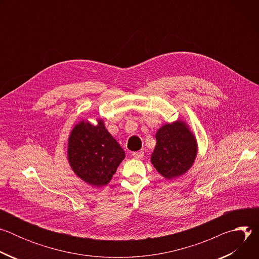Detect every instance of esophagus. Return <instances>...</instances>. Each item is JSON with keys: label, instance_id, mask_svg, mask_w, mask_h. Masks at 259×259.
<instances>
[{"label": "esophagus", "instance_id": "34e87169", "mask_svg": "<svg viewBox=\"0 0 259 259\" xmlns=\"http://www.w3.org/2000/svg\"><path fill=\"white\" fill-rule=\"evenodd\" d=\"M132 156H133V158H135V159H141V158L144 156V153H143V151L134 152V153H132Z\"/></svg>", "mask_w": 259, "mask_h": 259}]
</instances>
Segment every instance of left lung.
Instances as JSON below:
<instances>
[{
	"label": "left lung",
	"mask_w": 259,
	"mask_h": 259,
	"mask_svg": "<svg viewBox=\"0 0 259 259\" xmlns=\"http://www.w3.org/2000/svg\"><path fill=\"white\" fill-rule=\"evenodd\" d=\"M157 144L151 161L166 179L187 173L193 166L198 153L197 140L183 121L163 125L156 134Z\"/></svg>",
	"instance_id": "left-lung-1"
}]
</instances>
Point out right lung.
Returning <instances> with one entry per match:
<instances>
[{
  "instance_id": "1",
  "label": "right lung",
  "mask_w": 259,
  "mask_h": 259,
  "mask_svg": "<svg viewBox=\"0 0 259 259\" xmlns=\"http://www.w3.org/2000/svg\"><path fill=\"white\" fill-rule=\"evenodd\" d=\"M68 163L72 171L92 187H103L112 179L125 152L101 119L97 125L81 121L70 132L67 145Z\"/></svg>"
}]
</instances>
